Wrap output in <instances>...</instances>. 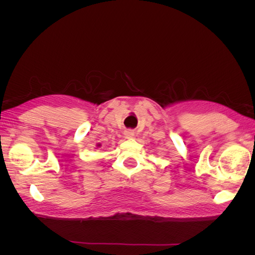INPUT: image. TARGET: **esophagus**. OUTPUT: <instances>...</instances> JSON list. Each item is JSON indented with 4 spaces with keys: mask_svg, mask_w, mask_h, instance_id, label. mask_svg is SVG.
<instances>
[{
    "mask_svg": "<svg viewBox=\"0 0 255 255\" xmlns=\"http://www.w3.org/2000/svg\"><path fill=\"white\" fill-rule=\"evenodd\" d=\"M125 136H126V138H133L134 137V130H132V129H127V130H125Z\"/></svg>",
    "mask_w": 255,
    "mask_h": 255,
    "instance_id": "obj_1",
    "label": "esophagus"
}]
</instances>
